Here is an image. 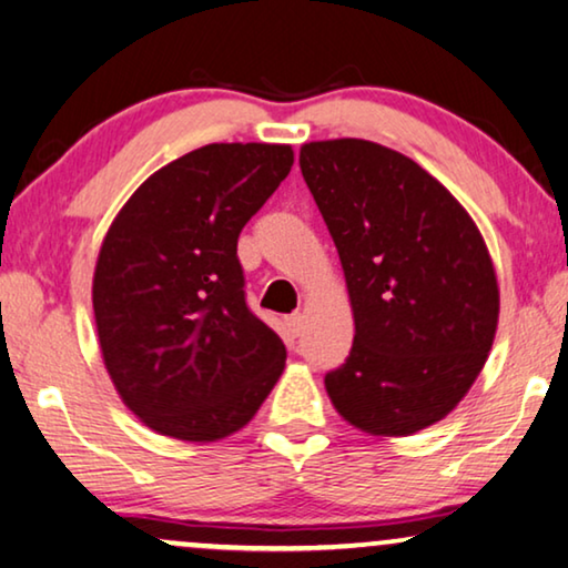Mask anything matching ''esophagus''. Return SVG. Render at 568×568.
<instances>
[{
    "label": "esophagus",
    "instance_id": "esophagus-1",
    "mask_svg": "<svg viewBox=\"0 0 568 568\" xmlns=\"http://www.w3.org/2000/svg\"><path fill=\"white\" fill-rule=\"evenodd\" d=\"M287 329H291L293 337H298V334L303 332V326H306V318H303V314H291L285 318Z\"/></svg>",
    "mask_w": 568,
    "mask_h": 568
}]
</instances>
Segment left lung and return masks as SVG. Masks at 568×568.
<instances>
[{
  "label": "left lung",
  "instance_id": "left-lung-1",
  "mask_svg": "<svg viewBox=\"0 0 568 568\" xmlns=\"http://www.w3.org/2000/svg\"><path fill=\"white\" fill-rule=\"evenodd\" d=\"M298 162L355 318L326 394L367 435L419 433L458 406L494 345L499 285L481 231L433 174L381 143L311 141Z\"/></svg>",
  "mask_w": 568,
  "mask_h": 568
}]
</instances>
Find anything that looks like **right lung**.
Instances as JSON below:
<instances>
[{"label": "right lung", "instance_id": "add662e5", "mask_svg": "<svg viewBox=\"0 0 568 568\" xmlns=\"http://www.w3.org/2000/svg\"><path fill=\"white\" fill-rule=\"evenodd\" d=\"M291 166L285 143H207L151 174L110 223L94 324L110 381L154 433L223 440L281 378L285 345L246 306L236 242Z\"/></svg>", "mask_w": 568, "mask_h": 568}]
</instances>
